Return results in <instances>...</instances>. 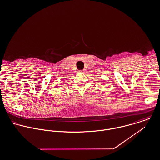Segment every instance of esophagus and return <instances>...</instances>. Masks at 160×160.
<instances>
[{"instance_id": "obj_1", "label": "esophagus", "mask_w": 160, "mask_h": 160, "mask_svg": "<svg viewBox=\"0 0 160 160\" xmlns=\"http://www.w3.org/2000/svg\"><path fill=\"white\" fill-rule=\"evenodd\" d=\"M80 72H84V70H81Z\"/></svg>"}]
</instances>
